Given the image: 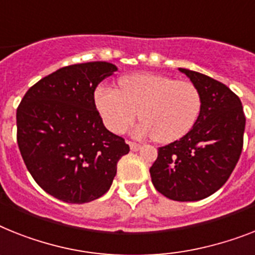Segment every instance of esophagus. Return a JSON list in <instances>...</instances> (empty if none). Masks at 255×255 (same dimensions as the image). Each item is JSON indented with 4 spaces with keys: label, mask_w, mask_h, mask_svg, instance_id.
Masks as SVG:
<instances>
[{
    "label": "esophagus",
    "mask_w": 255,
    "mask_h": 255,
    "mask_svg": "<svg viewBox=\"0 0 255 255\" xmlns=\"http://www.w3.org/2000/svg\"><path fill=\"white\" fill-rule=\"evenodd\" d=\"M129 146H130V150L131 151H139L140 147H142L139 143H135V142H129Z\"/></svg>",
    "instance_id": "1"
}]
</instances>
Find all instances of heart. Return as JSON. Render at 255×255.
Wrapping results in <instances>:
<instances>
[{
    "label": "heart",
    "instance_id": "1",
    "mask_svg": "<svg viewBox=\"0 0 255 255\" xmlns=\"http://www.w3.org/2000/svg\"><path fill=\"white\" fill-rule=\"evenodd\" d=\"M120 90L100 85L94 94L105 126L117 134L126 131L139 113L143 123L136 134L170 143L186 135L201 113V95L190 82L140 73L121 78Z\"/></svg>",
    "mask_w": 255,
    "mask_h": 255
}]
</instances>
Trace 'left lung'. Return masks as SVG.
I'll use <instances>...</instances> for the list:
<instances>
[{"label":"left lung","instance_id":"obj_1","mask_svg":"<svg viewBox=\"0 0 255 255\" xmlns=\"http://www.w3.org/2000/svg\"><path fill=\"white\" fill-rule=\"evenodd\" d=\"M202 99L199 117L181 139L157 150L150 168L159 193L178 202L207 198L222 188L240 159L245 115L236 94L198 71L178 67Z\"/></svg>","mask_w":255,"mask_h":255}]
</instances>
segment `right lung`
Returning a JSON list of instances; mask_svg holds the SVG:
<instances>
[{
    "mask_svg": "<svg viewBox=\"0 0 255 255\" xmlns=\"http://www.w3.org/2000/svg\"><path fill=\"white\" fill-rule=\"evenodd\" d=\"M117 71L105 61L65 66L29 88L16 109V139L40 188L67 203H87L109 190L129 152L95 105L100 82Z\"/></svg>",
    "mask_w": 255,
    "mask_h": 255,
    "instance_id": "right-lung-1",
    "label": "right lung"
}]
</instances>
